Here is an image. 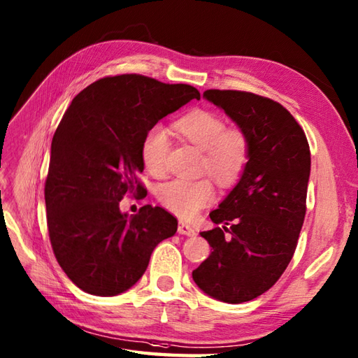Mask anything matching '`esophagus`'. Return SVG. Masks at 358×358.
Here are the masks:
<instances>
[{
  "instance_id": "obj_1",
  "label": "esophagus",
  "mask_w": 358,
  "mask_h": 358,
  "mask_svg": "<svg viewBox=\"0 0 358 358\" xmlns=\"http://www.w3.org/2000/svg\"><path fill=\"white\" fill-rule=\"evenodd\" d=\"M178 232L182 234V235H188V237H194L196 235V231L191 228V226L185 222H179V226H178Z\"/></svg>"
}]
</instances>
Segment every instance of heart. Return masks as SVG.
Segmentation results:
<instances>
[{
	"label": "heart",
	"mask_w": 358,
	"mask_h": 358,
	"mask_svg": "<svg viewBox=\"0 0 358 358\" xmlns=\"http://www.w3.org/2000/svg\"><path fill=\"white\" fill-rule=\"evenodd\" d=\"M176 129L189 143L203 150L202 167L223 185L237 180L245 171L250 144L245 130L226 127L219 113L196 109L176 121ZM170 135L162 126H153L145 134L141 156L144 167L153 176H164L167 170ZM158 199L164 208L184 219L194 217L214 199V187L209 179H174L165 182L158 189Z\"/></svg>",
	"instance_id": "heart-1"
}]
</instances>
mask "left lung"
<instances>
[{
	"label": "left lung",
	"mask_w": 358,
	"mask_h": 358,
	"mask_svg": "<svg viewBox=\"0 0 358 358\" xmlns=\"http://www.w3.org/2000/svg\"><path fill=\"white\" fill-rule=\"evenodd\" d=\"M203 97L245 130L250 152L238 184L209 213L217 228L200 232L213 252L193 280L215 299L241 303L267 292L293 258L307 211L310 145L278 101L231 90Z\"/></svg>",
	"instance_id": "obj_1"
}]
</instances>
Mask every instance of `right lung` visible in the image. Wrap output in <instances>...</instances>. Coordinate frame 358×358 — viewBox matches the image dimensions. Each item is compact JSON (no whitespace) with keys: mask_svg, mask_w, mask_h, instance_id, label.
<instances>
[{"mask_svg":"<svg viewBox=\"0 0 358 358\" xmlns=\"http://www.w3.org/2000/svg\"><path fill=\"white\" fill-rule=\"evenodd\" d=\"M200 99L189 85L141 74L104 77L78 92L51 143L45 180L47 226L55 257L78 289L115 296L138 282L153 249L178 231L161 206L135 215L121 199L145 197L138 180L145 134L169 113Z\"/></svg>","mask_w":358,"mask_h":358,"instance_id":"1","label":"right lung"}]
</instances>
